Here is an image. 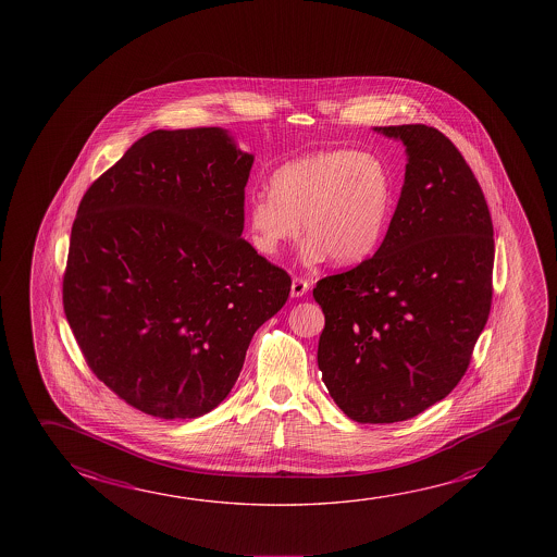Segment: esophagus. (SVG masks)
Returning <instances> with one entry per match:
<instances>
[{
    "label": "esophagus",
    "instance_id": "34e87169",
    "mask_svg": "<svg viewBox=\"0 0 557 557\" xmlns=\"http://www.w3.org/2000/svg\"><path fill=\"white\" fill-rule=\"evenodd\" d=\"M307 292H309V282L302 277H293L292 297H302Z\"/></svg>",
    "mask_w": 557,
    "mask_h": 557
}]
</instances>
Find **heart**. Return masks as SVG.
I'll return each instance as SVG.
<instances>
[{
  "label": "heart",
  "instance_id": "heart-1",
  "mask_svg": "<svg viewBox=\"0 0 557 557\" xmlns=\"http://www.w3.org/2000/svg\"><path fill=\"white\" fill-rule=\"evenodd\" d=\"M391 174L373 153L326 149L282 164L270 194L248 201L247 221L260 255L275 256L285 243L307 235L302 258L337 265L373 255L391 213Z\"/></svg>",
  "mask_w": 557,
  "mask_h": 557
}]
</instances>
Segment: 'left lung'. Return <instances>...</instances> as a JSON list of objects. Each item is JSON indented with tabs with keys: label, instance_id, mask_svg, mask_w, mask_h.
Returning <instances> with one entry per match:
<instances>
[{
	"label": "left lung",
	"instance_id": "obj_1",
	"mask_svg": "<svg viewBox=\"0 0 557 557\" xmlns=\"http://www.w3.org/2000/svg\"><path fill=\"white\" fill-rule=\"evenodd\" d=\"M400 139V200L373 258L312 289L324 312L319 369L359 423L410 420L465 376L492 309L493 225L465 157L425 124L381 126Z\"/></svg>",
	"mask_w": 557,
	"mask_h": 557
}]
</instances>
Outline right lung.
<instances>
[{
    "mask_svg": "<svg viewBox=\"0 0 557 557\" xmlns=\"http://www.w3.org/2000/svg\"><path fill=\"white\" fill-rule=\"evenodd\" d=\"M252 163L227 129H156L79 203L65 319L92 373L149 416L218 408L289 297L292 277L240 238Z\"/></svg>",
    "mask_w": 557,
    "mask_h": 557,
    "instance_id": "add662e5",
    "label": "right lung"
}]
</instances>
